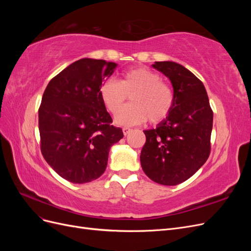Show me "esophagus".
Returning a JSON list of instances; mask_svg holds the SVG:
<instances>
[{
  "instance_id": "1",
  "label": "esophagus",
  "mask_w": 251,
  "mask_h": 251,
  "mask_svg": "<svg viewBox=\"0 0 251 251\" xmlns=\"http://www.w3.org/2000/svg\"><path fill=\"white\" fill-rule=\"evenodd\" d=\"M123 132H124V134H125V135H127L128 133L131 132V128H130V127H126V126H125V127L123 128Z\"/></svg>"
}]
</instances>
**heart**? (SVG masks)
I'll list each match as a JSON object with an SVG mask.
<instances>
[{
    "label": "heart",
    "instance_id": "1",
    "mask_svg": "<svg viewBox=\"0 0 251 251\" xmlns=\"http://www.w3.org/2000/svg\"><path fill=\"white\" fill-rule=\"evenodd\" d=\"M158 73L148 68H131L121 73L119 81L103 80L98 92L100 100L113 114H116L131 96L132 103L121 110L115 117L120 126H134L146 121L158 124L170 115L174 105L172 89L160 80Z\"/></svg>",
    "mask_w": 251,
    "mask_h": 251
}]
</instances>
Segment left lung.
Here are the masks:
<instances>
[{"label": "left lung", "instance_id": "obj_1", "mask_svg": "<svg viewBox=\"0 0 251 251\" xmlns=\"http://www.w3.org/2000/svg\"><path fill=\"white\" fill-rule=\"evenodd\" d=\"M155 69L168 77L174 89L170 115L155 128L143 131V172L156 183H182L206 162L210 153L214 113L203 82L175 62H155Z\"/></svg>", "mask_w": 251, "mask_h": 251}]
</instances>
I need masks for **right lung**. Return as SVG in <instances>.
Returning <instances> with one entry per match:
<instances>
[{"label": "right lung", "mask_w": 251, "mask_h": 251, "mask_svg": "<svg viewBox=\"0 0 251 251\" xmlns=\"http://www.w3.org/2000/svg\"><path fill=\"white\" fill-rule=\"evenodd\" d=\"M117 64L81 58L53 77L39 109L41 151L60 177L72 183L100 178L109 151L124 137L100 100V89Z\"/></svg>", "instance_id": "right-lung-1"}]
</instances>
